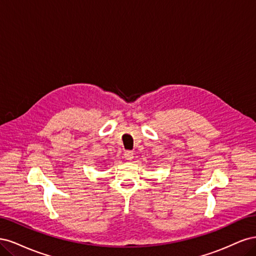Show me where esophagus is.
I'll use <instances>...</instances> for the list:
<instances>
[{"label":"esophagus","mask_w":256,"mask_h":256,"mask_svg":"<svg viewBox=\"0 0 256 256\" xmlns=\"http://www.w3.org/2000/svg\"><path fill=\"white\" fill-rule=\"evenodd\" d=\"M134 156V152H131V150H126L125 152H124V157H125L126 160H129V161L132 160Z\"/></svg>","instance_id":"obj_1"}]
</instances>
